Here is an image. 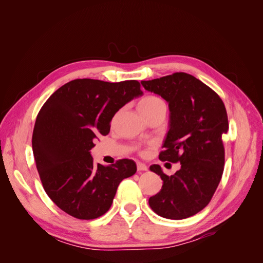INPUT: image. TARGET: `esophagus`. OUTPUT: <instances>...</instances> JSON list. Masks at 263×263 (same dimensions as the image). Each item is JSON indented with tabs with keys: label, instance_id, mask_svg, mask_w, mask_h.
I'll list each match as a JSON object with an SVG mask.
<instances>
[{
	"label": "esophagus",
	"instance_id": "obj_1",
	"mask_svg": "<svg viewBox=\"0 0 263 263\" xmlns=\"http://www.w3.org/2000/svg\"><path fill=\"white\" fill-rule=\"evenodd\" d=\"M137 170L138 171H147L148 170V166L142 163V162H137Z\"/></svg>",
	"mask_w": 263,
	"mask_h": 263
}]
</instances>
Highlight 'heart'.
I'll return each instance as SVG.
<instances>
[{"label":"heart","instance_id":"1","mask_svg":"<svg viewBox=\"0 0 263 263\" xmlns=\"http://www.w3.org/2000/svg\"><path fill=\"white\" fill-rule=\"evenodd\" d=\"M165 107L164 103L157 97H153V95H149V97H145L144 99H141L138 103V110L139 113L145 116L149 113H153L155 110Z\"/></svg>","mask_w":263,"mask_h":263}]
</instances>
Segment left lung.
<instances>
[{
	"label": "left lung",
	"mask_w": 263,
	"mask_h": 263,
	"mask_svg": "<svg viewBox=\"0 0 263 263\" xmlns=\"http://www.w3.org/2000/svg\"><path fill=\"white\" fill-rule=\"evenodd\" d=\"M141 84L169 105L168 133L159 159L181 164L170 177L159 164L150 165L163 184L160 192L149 198V205L168 219L193 216L210 203L224 171L221 136L228 132L225 105L211 87L184 72Z\"/></svg>",
	"instance_id": "1"
}]
</instances>
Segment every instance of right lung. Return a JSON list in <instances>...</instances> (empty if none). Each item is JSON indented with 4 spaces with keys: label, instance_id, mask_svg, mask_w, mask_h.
Returning <instances> with one entry per match:
<instances>
[{
    "label": "right lung",
    "instance_id": "right-lung-1",
    "mask_svg": "<svg viewBox=\"0 0 263 263\" xmlns=\"http://www.w3.org/2000/svg\"><path fill=\"white\" fill-rule=\"evenodd\" d=\"M142 95L136 80L77 79L46 101L34 127L33 153L43 186L60 210L79 219L105 214L124 179L136 173L130 159L95 163L94 140L107 135L114 115Z\"/></svg>",
    "mask_w": 263,
    "mask_h": 263
}]
</instances>
